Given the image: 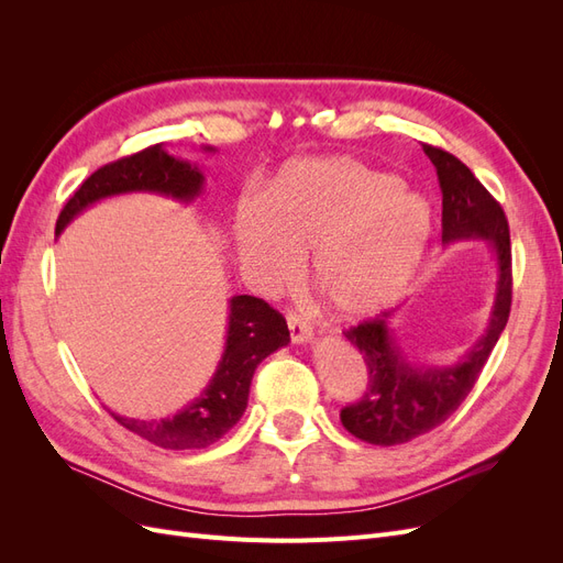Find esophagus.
Listing matches in <instances>:
<instances>
[{"label":"esophagus","instance_id":"esophagus-1","mask_svg":"<svg viewBox=\"0 0 563 563\" xmlns=\"http://www.w3.org/2000/svg\"><path fill=\"white\" fill-rule=\"evenodd\" d=\"M286 321H288V331H291V340L296 345L300 343H310L312 340V327L308 321H305L300 314L296 312H288L286 314Z\"/></svg>","mask_w":563,"mask_h":563}]
</instances>
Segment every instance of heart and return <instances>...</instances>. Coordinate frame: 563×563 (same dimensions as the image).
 <instances>
[{
  "label": "heart",
  "instance_id": "heart-1",
  "mask_svg": "<svg viewBox=\"0 0 563 563\" xmlns=\"http://www.w3.org/2000/svg\"><path fill=\"white\" fill-rule=\"evenodd\" d=\"M430 207L399 178L352 157L294 159L269 180L263 199L234 211L236 258L263 291H282L312 255L314 284L347 319L395 302L422 258Z\"/></svg>",
  "mask_w": 563,
  "mask_h": 563
}]
</instances>
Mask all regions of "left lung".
Listing matches in <instances>:
<instances>
[{"label":"left lung","instance_id":"left-lung-1","mask_svg":"<svg viewBox=\"0 0 563 563\" xmlns=\"http://www.w3.org/2000/svg\"><path fill=\"white\" fill-rule=\"evenodd\" d=\"M441 187V240H484L496 253L498 284L486 333L453 366L418 368L389 329V312L345 331L366 364V389L340 411L343 428L366 444L397 446L449 420L465 401L496 347L512 308V246L500 203L451 152L422 143Z\"/></svg>","mask_w":563,"mask_h":563}]
</instances>
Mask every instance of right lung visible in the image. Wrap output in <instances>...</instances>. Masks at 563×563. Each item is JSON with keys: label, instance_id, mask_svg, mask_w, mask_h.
Masks as SVG:
<instances>
[{"label": "right lung", "instance_id": "right-lung-1", "mask_svg": "<svg viewBox=\"0 0 563 563\" xmlns=\"http://www.w3.org/2000/svg\"><path fill=\"white\" fill-rule=\"evenodd\" d=\"M207 150L211 152L213 147ZM201 185L203 176L195 164L172 157L162 145H150L135 155L100 166L84 180L63 207L56 234L98 199L124 192H157L180 201H192L201 192ZM288 340L291 335H288L286 319L275 308H269L263 298L234 296L230 300L223 360L203 395L174 418L135 420L117 413H112V418L129 432L166 451L207 449L244 416L255 368L265 356L284 347Z\"/></svg>", "mask_w": 563, "mask_h": 563}]
</instances>
